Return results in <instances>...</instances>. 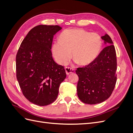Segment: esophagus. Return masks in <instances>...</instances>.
Listing matches in <instances>:
<instances>
[{
	"instance_id": "1",
	"label": "esophagus",
	"mask_w": 133,
	"mask_h": 133,
	"mask_svg": "<svg viewBox=\"0 0 133 133\" xmlns=\"http://www.w3.org/2000/svg\"><path fill=\"white\" fill-rule=\"evenodd\" d=\"M65 71H66V74L67 75H69V74H70L71 73H73V72L75 71V69H73V68H71V67L66 66L65 68Z\"/></svg>"
}]
</instances>
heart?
I'll list each match as a JSON object with an SVG mask.
<instances>
[{
	"instance_id": "1",
	"label": "heart",
	"mask_w": 133,
	"mask_h": 133,
	"mask_svg": "<svg viewBox=\"0 0 133 133\" xmlns=\"http://www.w3.org/2000/svg\"><path fill=\"white\" fill-rule=\"evenodd\" d=\"M102 41L96 33L83 29H69L63 31L59 41L52 46V53L60 64H67L72 57L81 65H87L97 58L101 50Z\"/></svg>"
}]
</instances>
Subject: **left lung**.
Masks as SVG:
<instances>
[{
	"label": "left lung",
	"mask_w": 133,
	"mask_h": 133,
	"mask_svg": "<svg viewBox=\"0 0 133 133\" xmlns=\"http://www.w3.org/2000/svg\"><path fill=\"white\" fill-rule=\"evenodd\" d=\"M107 46L93 62L88 65L78 68L76 73L79 76L77 94L82 102L96 104L110 97L116 82L117 60L114 46L108 34L102 37Z\"/></svg>",
	"instance_id": "obj_1"
}]
</instances>
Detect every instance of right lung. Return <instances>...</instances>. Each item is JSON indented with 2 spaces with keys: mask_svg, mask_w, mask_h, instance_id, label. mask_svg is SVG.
Instances as JSON below:
<instances>
[{
  "mask_svg": "<svg viewBox=\"0 0 133 133\" xmlns=\"http://www.w3.org/2000/svg\"><path fill=\"white\" fill-rule=\"evenodd\" d=\"M61 29L59 25L34 27L16 55V75L22 93L37 105L53 103L66 76L64 67L54 62L51 51L54 35Z\"/></svg>",
  "mask_w": 133,
  "mask_h": 133,
  "instance_id": "add662e5",
  "label": "right lung"
}]
</instances>
